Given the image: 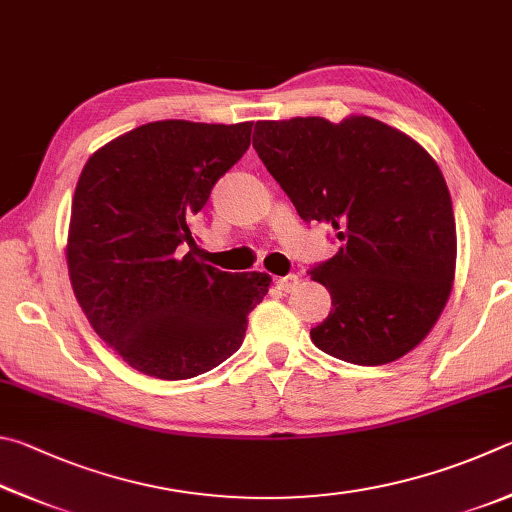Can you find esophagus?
Returning <instances> with one entry per match:
<instances>
[{"label": "esophagus", "mask_w": 512, "mask_h": 512, "mask_svg": "<svg viewBox=\"0 0 512 512\" xmlns=\"http://www.w3.org/2000/svg\"><path fill=\"white\" fill-rule=\"evenodd\" d=\"M276 288L283 290V292H294L299 288V276L297 274L281 276V279H276Z\"/></svg>", "instance_id": "obj_1"}]
</instances>
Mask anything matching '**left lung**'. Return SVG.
Wrapping results in <instances>:
<instances>
[{
	"instance_id": "left-lung-1",
	"label": "left lung",
	"mask_w": 512,
	"mask_h": 512,
	"mask_svg": "<svg viewBox=\"0 0 512 512\" xmlns=\"http://www.w3.org/2000/svg\"><path fill=\"white\" fill-rule=\"evenodd\" d=\"M254 148L306 222L342 242L310 270L333 310L310 330L319 351L380 366L423 342L456 270L452 197L434 157L409 134L364 114L258 121Z\"/></svg>"
}]
</instances>
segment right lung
Here are the masks:
<instances>
[{
    "label": "right lung",
    "mask_w": 512,
    "mask_h": 512,
    "mask_svg": "<svg viewBox=\"0 0 512 512\" xmlns=\"http://www.w3.org/2000/svg\"><path fill=\"white\" fill-rule=\"evenodd\" d=\"M251 125H139L98 148L78 177L71 288L96 335L150 378L188 380L222 364L270 290V274L220 272L184 254L191 218L247 152Z\"/></svg>",
    "instance_id": "add662e5"
}]
</instances>
